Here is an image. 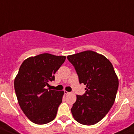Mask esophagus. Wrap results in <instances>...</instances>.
Returning a JSON list of instances; mask_svg holds the SVG:
<instances>
[{"instance_id":"34e87169","label":"esophagus","mask_w":134,"mask_h":134,"mask_svg":"<svg viewBox=\"0 0 134 134\" xmlns=\"http://www.w3.org/2000/svg\"><path fill=\"white\" fill-rule=\"evenodd\" d=\"M64 93H65V94H70V92H68V91H64Z\"/></svg>"}]
</instances>
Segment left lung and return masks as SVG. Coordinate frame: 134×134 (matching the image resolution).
<instances>
[{
  "label": "left lung",
  "instance_id": "left-lung-1",
  "mask_svg": "<svg viewBox=\"0 0 134 134\" xmlns=\"http://www.w3.org/2000/svg\"><path fill=\"white\" fill-rule=\"evenodd\" d=\"M75 67L80 83L86 85V93L76 95L71 108L74 119L83 125L97 124L113 106L119 86L111 63L102 54L86 51L67 56Z\"/></svg>",
  "mask_w": 134,
  "mask_h": 134
}]
</instances>
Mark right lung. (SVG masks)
I'll return each mask as SVG.
<instances>
[{"mask_svg":"<svg viewBox=\"0 0 134 134\" xmlns=\"http://www.w3.org/2000/svg\"><path fill=\"white\" fill-rule=\"evenodd\" d=\"M65 56L44 53L26 59L15 78L18 103L25 115L37 125L53 121L62 102L63 91L47 89L64 63Z\"/></svg>","mask_w":134,"mask_h":134,"instance_id":"right-lung-1","label":"right lung"}]
</instances>
